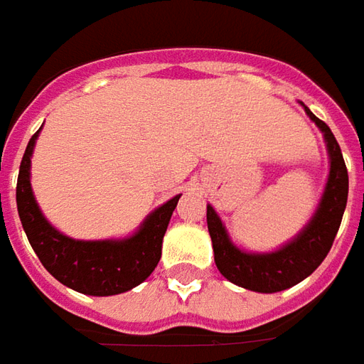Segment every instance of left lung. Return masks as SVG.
I'll use <instances>...</instances> for the list:
<instances>
[{
  "instance_id": "obj_1",
  "label": "left lung",
  "mask_w": 364,
  "mask_h": 364,
  "mask_svg": "<svg viewBox=\"0 0 364 364\" xmlns=\"http://www.w3.org/2000/svg\"><path fill=\"white\" fill-rule=\"evenodd\" d=\"M304 110L324 132L331 155V175L314 218L294 242L272 254H245L230 242L218 213L213 207L207 205V230L213 242L215 266L230 282L254 292H280L308 278L331 252L343 221L348 197V171L345 159L328 124L314 117L308 107H304Z\"/></svg>"
}]
</instances>
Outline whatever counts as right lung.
Listing matches in <instances>:
<instances>
[{
	"mask_svg": "<svg viewBox=\"0 0 364 364\" xmlns=\"http://www.w3.org/2000/svg\"><path fill=\"white\" fill-rule=\"evenodd\" d=\"M40 132V131H38ZM38 132L30 139L21 159L16 187V201L23 232L36 256L58 282L90 296H112L127 292L144 282L161 259L163 235L181 195L155 209L141 230L129 240L78 242L56 232L44 220L30 185V157Z\"/></svg>",
	"mask_w": 364,
	"mask_h": 364,
	"instance_id": "add662e5",
	"label": "right lung"
}]
</instances>
